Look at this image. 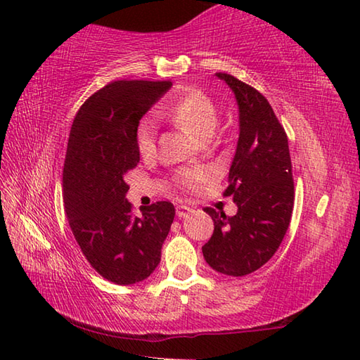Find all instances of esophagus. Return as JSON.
I'll return each mask as SVG.
<instances>
[{
    "mask_svg": "<svg viewBox=\"0 0 360 360\" xmlns=\"http://www.w3.org/2000/svg\"><path fill=\"white\" fill-rule=\"evenodd\" d=\"M193 210L191 208V206H186V205H179L178 208H176V214H178V217H187L188 214H191Z\"/></svg>",
    "mask_w": 360,
    "mask_h": 360,
    "instance_id": "34e87169",
    "label": "esophagus"
}]
</instances>
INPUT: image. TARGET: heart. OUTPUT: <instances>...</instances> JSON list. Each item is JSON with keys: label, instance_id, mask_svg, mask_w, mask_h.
<instances>
[{"label": "heart", "instance_id": "obj_1", "mask_svg": "<svg viewBox=\"0 0 360 360\" xmlns=\"http://www.w3.org/2000/svg\"><path fill=\"white\" fill-rule=\"evenodd\" d=\"M169 119L176 122L181 129L198 139L205 141L210 139L219 124V111L208 95L200 90H188L179 96L168 109ZM155 138L157 129L154 120L146 117L139 122L135 131L136 149L143 157H150L155 152ZM208 172L202 168L186 169L179 176V182L186 187L195 188L202 182L208 179Z\"/></svg>", "mask_w": 360, "mask_h": 360}]
</instances>
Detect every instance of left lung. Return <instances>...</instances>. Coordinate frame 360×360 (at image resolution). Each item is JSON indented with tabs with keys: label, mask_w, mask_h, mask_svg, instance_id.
I'll return each mask as SVG.
<instances>
[{
	"label": "left lung",
	"mask_w": 360,
	"mask_h": 360,
	"mask_svg": "<svg viewBox=\"0 0 360 360\" xmlns=\"http://www.w3.org/2000/svg\"><path fill=\"white\" fill-rule=\"evenodd\" d=\"M235 94L240 136L224 197H233L235 216L212 208L214 231L202 248L208 265L229 276H245L273 257L290 224L294 179L288 135L270 103L251 85L216 72Z\"/></svg>",
	"instance_id": "1"
}]
</instances>
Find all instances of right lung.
I'll use <instances>...</instances> for the list:
<instances>
[{
    "label": "right lung",
    "mask_w": 360,
    "mask_h": 360,
    "mask_svg": "<svg viewBox=\"0 0 360 360\" xmlns=\"http://www.w3.org/2000/svg\"><path fill=\"white\" fill-rule=\"evenodd\" d=\"M172 81H114L95 92L72 122L63 167V203L72 235L96 273L127 285L160 264L174 219L169 202L135 216L125 174L139 163L135 131Z\"/></svg>",
    "instance_id": "1"
}]
</instances>
